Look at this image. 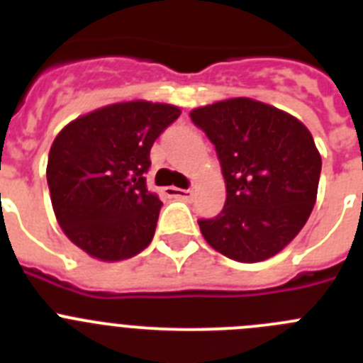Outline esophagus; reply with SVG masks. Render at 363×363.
<instances>
[{
    "instance_id": "34e87169",
    "label": "esophagus",
    "mask_w": 363,
    "mask_h": 363,
    "mask_svg": "<svg viewBox=\"0 0 363 363\" xmlns=\"http://www.w3.org/2000/svg\"><path fill=\"white\" fill-rule=\"evenodd\" d=\"M165 194L167 196H172V198H192V191L191 189H178V187H167L165 189Z\"/></svg>"
}]
</instances>
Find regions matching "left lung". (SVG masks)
<instances>
[{
    "instance_id": "8db88e82",
    "label": "left lung",
    "mask_w": 363,
    "mask_h": 363,
    "mask_svg": "<svg viewBox=\"0 0 363 363\" xmlns=\"http://www.w3.org/2000/svg\"><path fill=\"white\" fill-rule=\"evenodd\" d=\"M192 123L216 149L225 205L198 220L213 249L243 264L280 252L306 225L316 201L322 158L307 127L249 98L194 108Z\"/></svg>"
}]
</instances>
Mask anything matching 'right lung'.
Segmentation results:
<instances>
[{"instance_id": "right-lung-1", "label": "right lung", "mask_w": 363, "mask_h": 363, "mask_svg": "<svg viewBox=\"0 0 363 363\" xmlns=\"http://www.w3.org/2000/svg\"><path fill=\"white\" fill-rule=\"evenodd\" d=\"M178 116L174 105L138 99L85 114L56 136L47 165L54 214L86 255L118 262L150 243L163 205L147 189L150 147Z\"/></svg>"}]
</instances>
